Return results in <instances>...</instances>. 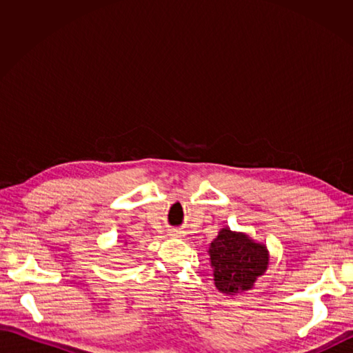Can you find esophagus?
<instances>
[{"label":"esophagus","mask_w":353,"mask_h":353,"mask_svg":"<svg viewBox=\"0 0 353 353\" xmlns=\"http://www.w3.org/2000/svg\"><path fill=\"white\" fill-rule=\"evenodd\" d=\"M170 235H171V236H176V238H181V236H183V232L179 230V229H172V230L170 232Z\"/></svg>","instance_id":"esophagus-1"}]
</instances>
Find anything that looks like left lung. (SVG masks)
Masks as SVG:
<instances>
[{
    "instance_id": "1",
    "label": "left lung",
    "mask_w": 353,
    "mask_h": 353,
    "mask_svg": "<svg viewBox=\"0 0 353 353\" xmlns=\"http://www.w3.org/2000/svg\"><path fill=\"white\" fill-rule=\"evenodd\" d=\"M208 253L215 287L226 296L252 290L258 277L264 276L268 268L267 245L230 228L220 229L219 235L209 244Z\"/></svg>"
}]
</instances>
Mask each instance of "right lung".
I'll use <instances>...</instances> for the list:
<instances>
[{"mask_svg": "<svg viewBox=\"0 0 353 353\" xmlns=\"http://www.w3.org/2000/svg\"><path fill=\"white\" fill-rule=\"evenodd\" d=\"M125 244H127V243H125Z\"/></svg>", "mask_w": 353, "mask_h": 353, "instance_id": "obj_1", "label": "right lung"}]
</instances>
